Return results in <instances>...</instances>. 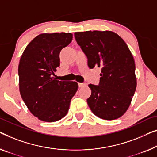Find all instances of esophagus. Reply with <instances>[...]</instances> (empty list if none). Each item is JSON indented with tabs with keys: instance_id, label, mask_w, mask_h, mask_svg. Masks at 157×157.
<instances>
[{
	"instance_id": "1",
	"label": "esophagus",
	"mask_w": 157,
	"mask_h": 157,
	"mask_svg": "<svg viewBox=\"0 0 157 157\" xmlns=\"http://www.w3.org/2000/svg\"><path fill=\"white\" fill-rule=\"evenodd\" d=\"M79 87H82V86H85L86 85V83H78Z\"/></svg>"
}]
</instances>
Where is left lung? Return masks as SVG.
<instances>
[{"label": "left lung", "mask_w": 157, "mask_h": 157, "mask_svg": "<svg viewBox=\"0 0 157 157\" xmlns=\"http://www.w3.org/2000/svg\"><path fill=\"white\" fill-rule=\"evenodd\" d=\"M77 43L88 60L90 69L101 67L99 85L90 84L87 104L94 115L114 120L127 111L136 90L135 64L125 42L111 31L75 33Z\"/></svg>", "instance_id": "left-lung-1"}]
</instances>
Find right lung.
Here are the masks:
<instances>
[{
	"label": "right lung",
	"instance_id": "right-lung-1",
	"mask_svg": "<svg viewBox=\"0 0 157 157\" xmlns=\"http://www.w3.org/2000/svg\"><path fill=\"white\" fill-rule=\"evenodd\" d=\"M72 40L71 33L39 34L21 56L18 67L21 97L30 112L42 121L55 122L63 118L78 89L76 82L58 81L53 77L60 66V51Z\"/></svg>",
	"mask_w": 157,
	"mask_h": 157
}]
</instances>
